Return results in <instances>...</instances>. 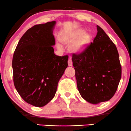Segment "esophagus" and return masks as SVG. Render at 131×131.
Masks as SVG:
<instances>
[{
    "label": "esophagus",
    "instance_id": "1",
    "mask_svg": "<svg viewBox=\"0 0 131 131\" xmlns=\"http://www.w3.org/2000/svg\"><path fill=\"white\" fill-rule=\"evenodd\" d=\"M68 66H70V67H71L73 65V61H72L71 58H69L68 61Z\"/></svg>",
    "mask_w": 131,
    "mask_h": 131
}]
</instances>
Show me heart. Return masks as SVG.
I'll return each mask as SVG.
<instances>
[{
  "label": "heart",
  "instance_id": "1",
  "mask_svg": "<svg viewBox=\"0 0 131 131\" xmlns=\"http://www.w3.org/2000/svg\"><path fill=\"white\" fill-rule=\"evenodd\" d=\"M61 40L63 42L71 43L70 49L74 53L82 52L88 46L90 40V35L87 32H84V29L78 28L68 33H64L61 36ZM57 47L58 49H63L60 43H57Z\"/></svg>",
  "mask_w": 131,
  "mask_h": 131
}]
</instances>
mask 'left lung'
<instances>
[{
	"label": "left lung",
	"instance_id": "8db88e82",
	"mask_svg": "<svg viewBox=\"0 0 131 131\" xmlns=\"http://www.w3.org/2000/svg\"><path fill=\"white\" fill-rule=\"evenodd\" d=\"M97 29L93 42L81 53L72 56L78 91L92 104L112 99L121 78L116 47L98 25Z\"/></svg>",
	"mask_w": 131,
	"mask_h": 131
}]
</instances>
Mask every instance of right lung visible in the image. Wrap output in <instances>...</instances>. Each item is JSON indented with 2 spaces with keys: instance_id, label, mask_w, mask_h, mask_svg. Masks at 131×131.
I'll return each instance as SVG.
<instances>
[{
  "instance_id": "obj_1",
  "label": "right lung",
  "mask_w": 131,
  "mask_h": 131,
  "mask_svg": "<svg viewBox=\"0 0 131 131\" xmlns=\"http://www.w3.org/2000/svg\"><path fill=\"white\" fill-rule=\"evenodd\" d=\"M55 25L53 21L30 28L21 37L13 54L15 87L25 102L37 107L52 100L68 67V56L54 53Z\"/></svg>"
}]
</instances>
